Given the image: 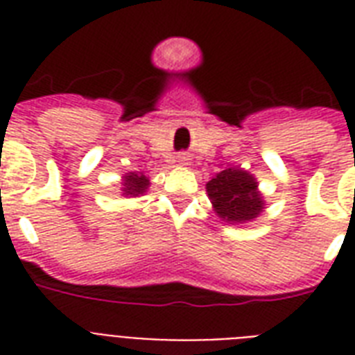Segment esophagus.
I'll use <instances>...</instances> for the list:
<instances>
[{
    "label": "esophagus",
    "mask_w": 355,
    "mask_h": 355,
    "mask_svg": "<svg viewBox=\"0 0 355 355\" xmlns=\"http://www.w3.org/2000/svg\"><path fill=\"white\" fill-rule=\"evenodd\" d=\"M188 160H189V156L186 155V153H182V155H178V162H180V164H184V166L188 164Z\"/></svg>",
    "instance_id": "obj_1"
}]
</instances>
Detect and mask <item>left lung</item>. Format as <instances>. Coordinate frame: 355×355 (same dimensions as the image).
I'll return each mask as SVG.
<instances>
[{
    "label": "left lung",
    "instance_id": "1",
    "mask_svg": "<svg viewBox=\"0 0 355 355\" xmlns=\"http://www.w3.org/2000/svg\"><path fill=\"white\" fill-rule=\"evenodd\" d=\"M206 193L216 216L230 225L256 221L265 210V200L252 173L228 167L206 184Z\"/></svg>",
    "mask_w": 355,
    "mask_h": 355
}]
</instances>
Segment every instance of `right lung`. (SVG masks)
I'll return each mask as SVG.
<instances>
[{
    "label": "right lung",
    "mask_w": 355,
    "mask_h": 355,
    "mask_svg": "<svg viewBox=\"0 0 355 355\" xmlns=\"http://www.w3.org/2000/svg\"><path fill=\"white\" fill-rule=\"evenodd\" d=\"M150 180L145 173L139 171H128L121 177V195L123 197H141L145 195V191L149 189Z\"/></svg>",
    "instance_id": "right-lung-1"
}]
</instances>
